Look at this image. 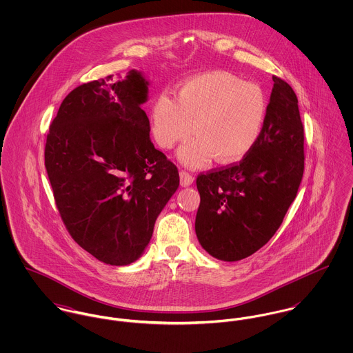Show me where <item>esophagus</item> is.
Returning <instances> with one entry per match:
<instances>
[{
	"label": "esophagus",
	"instance_id": "1",
	"mask_svg": "<svg viewBox=\"0 0 353 353\" xmlns=\"http://www.w3.org/2000/svg\"><path fill=\"white\" fill-rule=\"evenodd\" d=\"M179 176H181V185H182L183 188L190 186V185L193 183V181H194V178H193L188 171H183V170L179 172Z\"/></svg>",
	"mask_w": 353,
	"mask_h": 353
}]
</instances>
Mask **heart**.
Listing matches in <instances>:
<instances>
[{
    "mask_svg": "<svg viewBox=\"0 0 353 353\" xmlns=\"http://www.w3.org/2000/svg\"><path fill=\"white\" fill-rule=\"evenodd\" d=\"M268 104L262 90L223 70H213L183 81L175 99L163 94L151 104L150 121L156 143L171 150L192 132L196 136L178 151L190 167L235 163L258 143Z\"/></svg>",
    "mask_w": 353,
    "mask_h": 353,
    "instance_id": "1",
    "label": "heart"
}]
</instances>
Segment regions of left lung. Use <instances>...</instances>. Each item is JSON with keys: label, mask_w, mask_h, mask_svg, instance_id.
Listing matches in <instances>:
<instances>
[{"label": "left lung", "mask_w": 353, "mask_h": 353, "mask_svg": "<svg viewBox=\"0 0 353 353\" xmlns=\"http://www.w3.org/2000/svg\"><path fill=\"white\" fill-rule=\"evenodd\" d=\"M261 137L241 163L197 178L196 234L202 249L241 261L266 245L295 200L304 171V132L294 90L273 76Z\"/></svg>", "instance_id": "1"}]
</instances>
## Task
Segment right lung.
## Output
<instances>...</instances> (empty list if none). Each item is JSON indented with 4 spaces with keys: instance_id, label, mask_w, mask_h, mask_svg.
Segmentation results:
<instances>
[{
    "instance_id": "1",
    "label": "right lung",
    "mask_w": 353,
    "mask_h": 353,
    "mask_svg": "<svg viewBox=\"0 0 353 353\" xmlns=\"http://www.w3.org/2000/svg\"><path fill=\"white\" fill-rule=\"evenodd\" d=\"M150 81L132 69L74 88L50 125L45 165L72 238L104 263L125 266L150 245L179 188L178 168L151 141L143 110Z\"/></svg>"
}]
</instances>
